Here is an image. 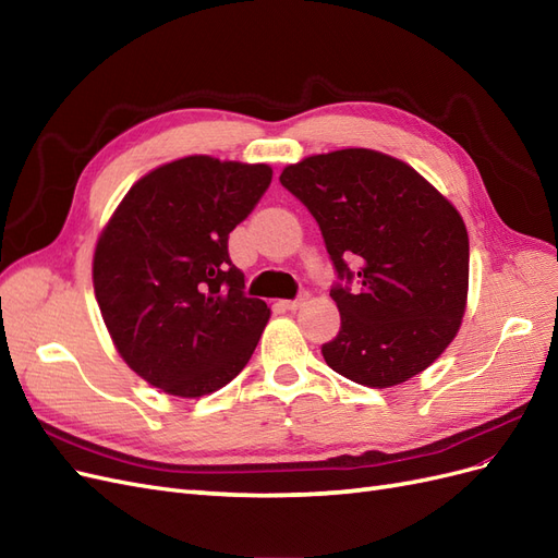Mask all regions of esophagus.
I'll return each mask as SVG.
<instances>
[{"mask_svg": "<svg viewBox=\"0 0 558 558\" xmlns=\"http://www.w3.org/2000/svg\"><path fill=\"white\" fill-rule=\"evenodd\" d=\"M307 300H310V293H307V291H300L293 300H283V307H286V310H298V307L305 305Z\"/></svg>", "mask_w": 558, "mask_h": 558, "instance_id": "esophagus-1", "label": "esophagus"}]
</instances>
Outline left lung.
Here are the masks:
<instances>
[{
  "instance_id": "obj_1",
  "label": "left lung",
  "mask_w": 558,
  "mask_h": 558,
  "mask_svg": "<svg viewBox=\"0 0 558 558\" xmlns=\"http://www.w3.org/2000/svg\"><path fill=\"white\" fill-rule=\"evenodd\" d=\"M279 181L314 216L337 275L342 326L320 347L326 363L373 388L426 369L465 312L461 214L410 165L369 148L305 158Z\"/></svg>"
}]
</instances>
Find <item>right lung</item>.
I'll return each instance as SVG.
<instances>
[{"mask_svg":"<svg viewBox=\"0 0 558 558\" xmlns=\"http://www.w3.org/2000/svg\"><path fill=\"white\" fill-rule=\"evenodd\" d=\"M269 183L267 165L191 156L140 179L111 216L95 295L118 353L150 386L199 398L248 363L269 310L244 293L228 238Z\"/></svg>","mask_w":558,"mask_h":558,"instance_id":"1","label":"right lung"}]
</instances>
